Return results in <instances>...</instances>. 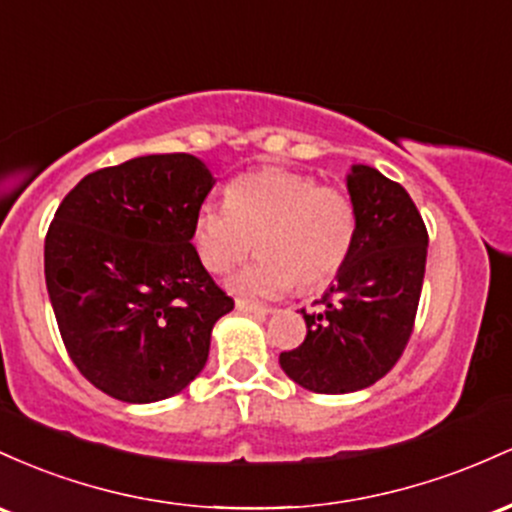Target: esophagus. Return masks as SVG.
<instances>
[{"mask_svg": "<svg viewBox=\"0 0 512 512\" xmlns=\"http://www.w3.org/2000/svg\"><path fill=\"white\" fill-rule=\"evenodd\" d=\"M237 309H239V312H246V314H256V317H268V314L273 312L271 307H263V304H256V302H249V300H237Z\"/></svg>", "mask_w": 512, "mask_h": 512, "instance_id": "34e87169", "label": "esophagus"}]
</instances>
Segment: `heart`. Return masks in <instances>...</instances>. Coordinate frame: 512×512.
Here are the masks:
<instances>
[{
	"mask_svg": "<svg viewBox=\"0 0 512 512\" xmlns=\"http://www.w3.org/2000/svg\"><path fill=\"white\" fill-rule=\"evenodd\" d=\"M358 232L353 198L300 171L263 166L227 186V203L200 205L193 244L210 273H227L261 251L232 278L237 292L273 297L329 283L346 266Z\"/></svg>",
	"mask_w": 512,
	"mask_h": 512,
	"instance_id": "obj_1",
	"label": "heart"
}]
</instances>
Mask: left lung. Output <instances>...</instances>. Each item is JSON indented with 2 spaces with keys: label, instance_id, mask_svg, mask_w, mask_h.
Returning <instances> with one entry per match:
<instances>
[{
  "label": "left lung",
  "instance_id": "obj_1",
  "mask_svg": "<svg viewBox=\"0 0 512 512\" xmlns=\"http://www.w3.org/2000/svg\"><path fill=\"white\" fill-rule=\"evenodd\" d=\"M348 193L358 232L336 283L302 309L307 336L280 353L292 382L317 394H348L382 380L409 343L423 275L428 229L411 195L372 166L355 164Z\"/></svg>",
  "mask_w": 512,
  "mask_h": 512
}]
</instances>
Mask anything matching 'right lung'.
Returning a JSON list of instances; mask_svg holds the SVG:
<instances>
[{
    "mask_svg": "<svg viewBox=\"0 0 512 512\" xmlns=\"http://www.w3.org/2000/svg\"><path fill=\"white\" fill-rule=\"evenodd\" d=\"M215 186L193 154H147L84 176L45 237V285L77 370L128 404L162 401L205 367L234 309L191 244Z\"/></svg>",
    "mask_w": 512,
    "mask_h": 512,
    "instance_id": "1",
    "label": "right lung"
}]
</instances>
